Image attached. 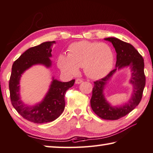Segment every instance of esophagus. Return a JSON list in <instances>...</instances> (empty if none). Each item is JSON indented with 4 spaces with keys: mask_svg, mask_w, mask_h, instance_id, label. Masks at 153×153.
Wrapping results in <instances>:
<instances>
[{
    "mask_svg": "<svg viewBox=\"0 0 153 153\" xmlns=\"http://www.w3.org/2000/svg\"><path fill=\"white\" fill-rule=\"evenodd\" d=\"M82 82H83V80L81 79H76V84H81Z\"/></svg>",
    "mask_w": 153,
    "mask_h": 153,
    "instance_id": "34e87169",
    "label": "esophagus"
}]
</instances>
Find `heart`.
<instances>
[{
    "label": "heart",
    "mask_w": 153,
    "mask_h": 153,
    "mask_svg": "<svg viewBox=\"0 0 153 153\" xmlns=\"http://www.w3.org/2000/svg\"><path fill=\"white\" fill-rule=\"evenodd\" d=\"M114 54L107 43L83 40L69 46L68 55L59 56L57 64L61 70L69 75H76L79 67L92 79L105 76L112 69Z\"/></svg>",
    "instance_id": "heart-1"
}]
</instances>
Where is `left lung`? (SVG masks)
Listing matches in <instances>:
<instances>
[{
    "mask_svg": "<svg viewBox=\"0 0 153 153\" xmlns=\"http://www.w3.org/2000/svg\"><path fill=\"white\" fill-rule=\"evenodd\" d=\"M105 40L113 44L117 53L116 68L105 77L94 82L90 105L94 113L99 117L107 120H116L128 115L140 102L146 84L144 63L142 55L129 43L113 37L105 38ZM126 66H129L132 71L131 82L134 86L133 97L126 105L121 107H112L105 100L103 94V89L116 70Z\"/></svg>",
    "mask_w": 153,
    "mask_h": 153,
    "instance_id": "obj_1",
    "label": "left lung"
}]
</instances>
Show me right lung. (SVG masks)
I'll return each instance as SVG.
<instances>
[{"label": "right lung", "mask_w": 153, "mask_h": 153, "mask_svg": "<svg viewBox=\"0 0 153 153\" xmlns=\"http://www.w3.org/2000/svg\"><path fill=\"white\" fill-rule=\"evenodd\" d=\"M54 43L55 41L43 42L27 49L12 66L9 84L11 104L21 116L35 123L51 122L61 115L65 105L66 91L74 86L75 82V79L62 82L53 79L50 89L41 102L29 107L21 100L19 84L22 74L33 65L42 64L47 67H51V48Z\"/></svg>", "instance_id": "right-lung-1"}]
</instances>
